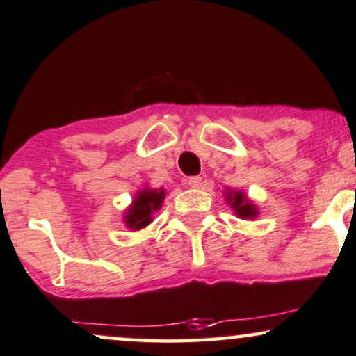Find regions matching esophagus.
Returning a JSON list of instances; mask_svg holds the SVG:
<instances>
[{
    "label": "esophagus",
    "mask_w": 356,
    "mask_h": 356,
    "mask_svg": "<svg viewBox=\"0 0 356 356\" xmlns=\"http://www.w3.org/2000/svg\"><path fill=\"white\" fill-rule=\"evenodd\" d=\"M202 184H204V179L200 177V175H195V177H191L189 179V186L191 187H195V189L202 187Z\"/></svg>",
    "instance_id": "obj_1"
}]
</instances>
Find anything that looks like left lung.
Instances as JSON below:
<instances>
[{
	"label": "left lung",
	"mask_w": 356,
	"mask_h": 356,
	"mask_svg": "<svg viewBox=\"0 0 356 356\" xmlns=\"http://www.w3.org/2000/svg\"><path fill=\"white\" fill-rule=\"evenodd\" d=\"M225 199L230 204V207L234 209V212L237 213V217H241V219H255L257 213H259L257 205L252 204L247 199V195L241 191L225 192Z\"/></svg>",
	"instance_id": "left-lung-1"
}]
</instances>
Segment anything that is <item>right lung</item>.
Here are the masks:
<instances>
[{
	"mask_svg": "<svg viewBox=\"0 0 356 356\" xmlns=\"http://www.w3.org/2000/svg\"><path fill=\"white\" fill-rule=\"evenodd\" d=\"M164 197V189H147L145 187L144 191L137 192L131 207L124 216V224L132 230H140L147 227L152 222V213L161 209Z\"/></svg>",
	"mask_w": 356,
	"mask_h": 356,
	"instance_id": "obj_1",
	"label": "right lung"
}]
</instances>
